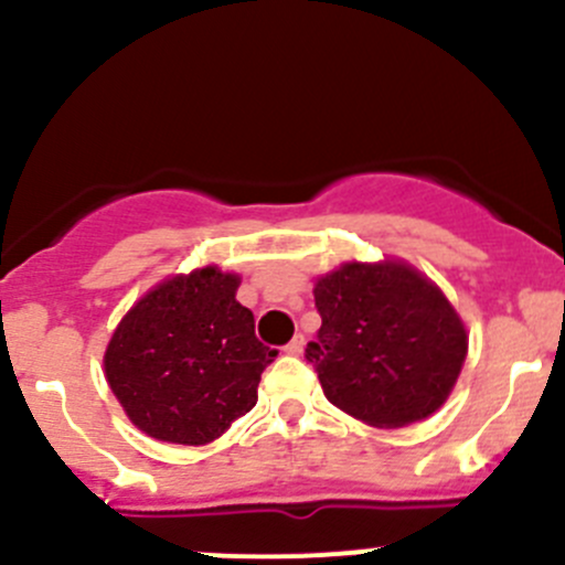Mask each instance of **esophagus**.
Here are the masks:
<instances>
[{"label": "esophagus", "mask_w": 565, "mask_h": 565, "mask_svg": "<svg viewBox=\"0 0 565 565\" xmlns=\"http://www.w3.org/2000/svg\"><path fill=\"white\" fill-rule=\"evenodd\" d=\"M303 347H306V335L298 333L287 347H284V352H287V355H303Z\"/></svg>", "instance_id": "obj_1"}]
</instances>
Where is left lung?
I'll return each instance as SVG.
<instances>
[{
	"instance_id": "8db88e82",
	"label": "left lung",
	"mask_w": 565,
	"mask_h": 565,
	"mask_svg": "<svg viewBox=\"0 0 565 565\" xmlns=\"http://www.w3.org/2000/svg\"><path fill=\"white\" fill-rule=\"evenodd\" d=\"M322 328L306 347L330 404L380 429L443 407L467 355L465 324L407 262H347L317 281Z\"/></svg>"
}]
</instances>
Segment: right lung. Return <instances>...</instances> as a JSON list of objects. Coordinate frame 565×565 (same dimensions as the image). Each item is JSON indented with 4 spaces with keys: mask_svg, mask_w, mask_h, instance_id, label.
Returning a JSON list of instances; mask_svg holds the SVG:
<instances>
[{
    "mask_svg": "<svg viewBox=\"0 0 565 565\" xmlns=\"http://www.w3.org/2000/svg\"><path fill=\"white\" fill-rule=\"evenodd\" d=\"M237 287L235 273L202 267L158 284L117 324L106 380L145 435L204 446L256 404L278 352L256 339Z\"/></svg>",
    "mask_w": 565,
    "mask_h": 565,
    "instance_id": "add662e5",
    "label": "right lung"
}]
</instances>
